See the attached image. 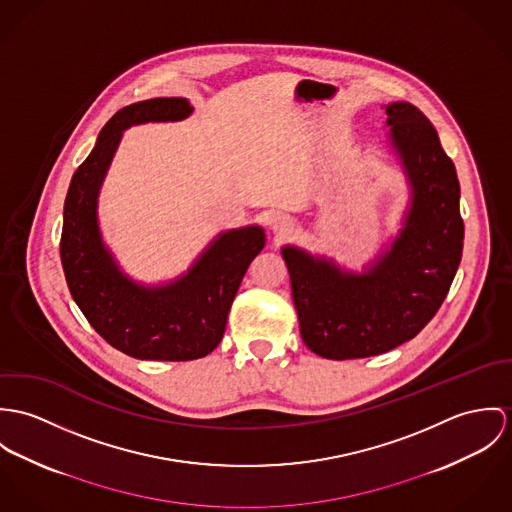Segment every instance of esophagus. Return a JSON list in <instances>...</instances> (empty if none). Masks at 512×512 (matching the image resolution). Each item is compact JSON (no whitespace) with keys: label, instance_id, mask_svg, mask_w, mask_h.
Instances as JSON below:
<instances>
[{"label":"esophagus","instance_id":"esophagus-1","mask_svg":"<svg viewBox=\"0 0 512 512\" xmlns=\"http://www.w3.org/2000/svg\"><path fill=\"white\" fill-rule=\"evenodd\" d=\"M269 224H271V228L275 229L277 233H281V235L288 233L292 229V220L286 214H275Z\"/></svg>","mask_w":512,"mask_h":512}]
</instances>
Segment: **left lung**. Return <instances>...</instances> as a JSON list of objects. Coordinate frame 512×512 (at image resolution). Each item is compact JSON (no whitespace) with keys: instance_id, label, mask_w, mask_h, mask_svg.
I'll return each mask as SVG.
<instances>
[{"instance_id":"left-lung-1","label":"left lung","mask_w":512,"mask_h":512,"mask_svg":"<svg viewBox=\"0 0 512 512\" xmlns=\"http://www.w3.org/2000/svg\"><path fill=\"white\" fill-rule=\"evenodd\" d=\"M391 141L412 184V204L391 251L369 273L284 247L304 343L326 359H361L412 340L436 316L463 251L459 180L438 131L416 106L387 108Z\"/></svg>"}]
</instances>
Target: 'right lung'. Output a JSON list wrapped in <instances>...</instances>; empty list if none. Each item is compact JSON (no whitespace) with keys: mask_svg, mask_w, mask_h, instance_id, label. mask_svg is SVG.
<instances>
[{"mask_svg":"<svg viewBox=\"0 0 512 512\" xmlns=\"http://www.w3.org/2000/svg\"><path fill=\"white\" fill-rule=\"evenodd\" d=\"M190 112L184 98H155L119 110L74 172L64 202L60 259L70 294L90 326L135 359L190 361L214 351L243 275L265 245L261 228L228 231L186 277L161 288L125 279L102 245L96 198L121 131L135 123L184 119Z\"/></svg>","mask_w":512,"mask_h":512,"instance_id":"1","label":"right lung"}]
</instances>
